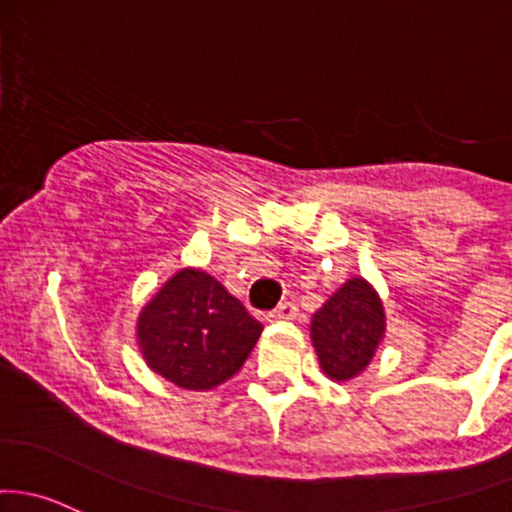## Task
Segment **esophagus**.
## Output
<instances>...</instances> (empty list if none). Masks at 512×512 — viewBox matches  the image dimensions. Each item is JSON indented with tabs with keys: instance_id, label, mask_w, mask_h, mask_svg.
Returning a JSON list of instances; mask_svg holds the SVG:
<instances>
[{
	"instance_id": "esophagus-1",
	"label": "esophagus",
	"mask_w": 512,
	"mask_h": 512,
	"mask_svg": "<svg viewBox=\"0 0 512 512\" xmlns=\"http://www.w3.org/2000/svg\"><path fill=\"white\" fill-rule=\"evenodd\" d=\"M296 316H299V306H296L294 301H284L279 303L274 311H269V320H294Z\"/></svg>"
}]
</instances>
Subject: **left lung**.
I'll return each mask as SVG.
<instances>
[{"label": "left lung", "mask_w": 512, "mask_h": 512, "mask_svg": "<svg viewBox=\"0 0 512 512\" xmlns=\"http://www.w3.org/2000/svg\"><path fill=\"white\" fill-rule=\"evenodd\" d=\"M384 335V308L364 279L342 284L313 316L311 338L323 372L335 381L352 379L374 357Z\"/></svg>", "instance_id": "obj_1"}]
</instances>
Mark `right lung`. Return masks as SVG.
Here are the masks:
<instances>
[{
	"mask_svg": "<svg viewBox=\"0 0 512 512\" xmlns=\"http://www.w3.org/2000/svg\"><path fill=\"white\" fill-rule=\"evenodd\" d=\"M260 333V320L199 269L174 274L138 318L148 367L192 391L228 381L243 367Z\"/></svg>",
	"mask_w": 512,
	"mask_h": 512,
	"instance_id": "obj_1",
	"label": "right lung"
}]
</instances>
